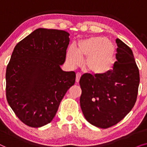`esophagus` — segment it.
<instances>
[{"label":"esophagus","mask_w":147,"mask_h":147,"mask_svg":"<svg viewBox=\"0 0 147 147\" xmlns=\"http://www.w3.org/2000/svg\"><path fill=\"white\" fill-rule=\"evenodd\" d=\"M81 74L80 73H77L76 74V82H79V81H80V78H81Z\"/></svg>","instance_id":"obj_1"}]
</instances>
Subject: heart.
Here are the masks:
<instances>
[{
  "mask_svg": "<svg viewBox=\"0 0 147 147\" xmlns=\"http://www.w3.org/2000/svg\"><path fill=\"white\" fill-rule=\"evenodd\" d=\"M116 47L112 42L104 37H90L82 39L77 49L70 47L67 50L66 59L72 67L80 65L82 59L86 69L95 76H104L113 67Z\"/></svg>",
  "mask_w": 147,
  "mask_h": 147,
  "instance_id": "1",
  "label": "heart"
}]
</instances>
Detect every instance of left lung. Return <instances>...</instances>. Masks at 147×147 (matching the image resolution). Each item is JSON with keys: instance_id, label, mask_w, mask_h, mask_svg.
<instances>
[{"instance_id": "8db88e82", "label": "left lung", "mask_w": 147, "mask_h": 147, "mask_svg": "<svg viewBox=\"0 0 147 147\" xmlns=\"http://www.w3.org/2000/svg\"><path fill=\"white\" fill-rule=\"evenodd\" d=\"M113 69L104 76L85 74L80 80V106L84 117L92 125L108 128L129 113L138 94L140 76L130 48L116 39Z\"/></svg>"}]
</instances>
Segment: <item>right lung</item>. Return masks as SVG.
I'll list each match as a JSON object with an SVG mask.
<instances>
[{
	"label": "right lung",
	"mask_w": 147,
	"mask_h": 147,
	"mask_svg": "<svg viewBox=\"0 0 147 147\" xmlns=\"http://www.w3.org/2000/svg\"><path fill=\"white\" fill-rule=\"evenodd\" d=\"M69 34L39 28L14 48L6 71V96L16 116L26 125L51 122L61 100L75 84L76 73L64 71Z\"/></svg>",
	"instance_id": "obj_1"
}]
</instances>
